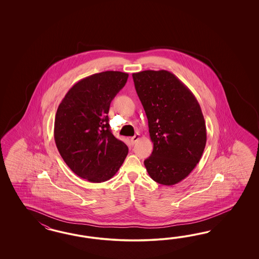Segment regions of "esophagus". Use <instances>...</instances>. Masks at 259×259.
Returning <instances> with one entry per match:
<instances>
[{"label": "esophagus", "instance_id": "obj_1", "mask_svg": "<svg viewBox=\"0 0 259 259\" xmlns=\"http://www.w3.org/2000/svg\"><path fill=\"white\" fill-rule=\"evenodd\" d=\"M140 138H141V137H140V135H139V134H136L134 137H132V138H131V140H130V141H131V143H132V145H134L137 141H139V140H140Z\"/></svg>", "mask_w": 259, "mask_h": 259}]
</instances>
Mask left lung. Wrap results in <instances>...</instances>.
Listing matches in <instances>:
<instances>
[{"label": "left lung", "instance_id": "1", "mask_svg": "<svg viewBox=\"0 0 259 259\" xmlns=\"http://www.w3.org/2000/svg\"><path fill=\"white\" fill-rule=\"evenodd\" d=\"M137 94L148 119L152 155L144 160L151 179L174 185L199 162L207 141L203 114L196 97L172 73H133Z\"/></svg>", "mask_w": 259, "mask_h": 259}]
</instances>
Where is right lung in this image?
<instances>
[{
    "instance_id": "right-lung-1",
    "label": "right lung",
    "mask_w": 259,
    "mask_h": 259,
    "mask_svg": "<svg viewBox=\"0 0 259 259\" xmlns=\"http://www.w3.org/2000/svg\"><path fill=\"white\" fill-rule=\"evenodd\" d=\"M128 74L105 71L82 78L60 103L54 139L64 162L81 179L100 183L118 172L128 154L108 123L110 103L125 85Z\"/></svg>"
}]
</instances>
